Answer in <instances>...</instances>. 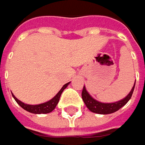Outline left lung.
I'll return each mask as SVG.
<instances>
[{
    "label": "left lung",
    "mask_w": 145,
    "mask_h": 145,
    "mask_svg": "<svg viewBox=\"0 0 145 145\" xmlns=\"http://www.w3.org/2000/svg\"><path fill=\"white\" fill-rule=\"evenodd\" d=\"M135 82L134 84V87L131 89V91H129V94L125 98H123L119 101H116V102H112V103L100 102L98 101L95 100L88 93L85 86L83 87V89H82V100H83L85 105L87 106V107L91 112L97 113V114H101V115L111 114V113L117 111L121 107H123L129 101V99L132 97V94H133V91L135 89Z\"/></svg>",
    "instance_id": "obj_1"
}]
</instances>
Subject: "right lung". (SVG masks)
<instances>
[{"mask_svg": "<svg viewBox=\"0 0 145 145\" xmlns=\"http://www.w3.org/2000/svg\"><path fill=\"white\" fill-rule=\"evenodd\" d=\"M70 82H67L66 84L63 85V87L61 88V90L57 93V95L53 97L51 100H49L48 101L44 102V103H42V104H39V105H28V104H25L24 102L20 101V100L16 98V97L12 94V97H14V99L16 100V101L27 111L30 112V113H33V114H47V113H49L51 111H53L56 106L57 105L58 101H59V98L61 97V94L62 92L63 91V90L67 88Z\"/></svg>", "mask_w": 145, "mask_h": 145, "instance_id": "right-lung-1", "label": "right lung"}]
</instances>
